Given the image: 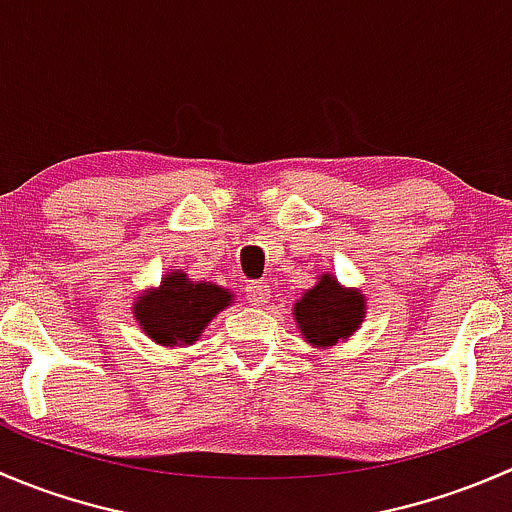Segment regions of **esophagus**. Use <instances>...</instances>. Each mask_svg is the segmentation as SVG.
<instances>
[{"instance_id":"34e87169","label":"esophagus","mask_w":512,"mask_h":512,"mask_svg":"<svg viewBox=\"0 0 512 512\" xmlns=\"http://www.w3.org/2000/svg\"><path fill=\"white\" fill-rule=\"evenodd\" d=\"M245 297H247V302L255 304V307H265L272 297V289L267 282H250L245 289Z\"/></svg>"}]
</instances>
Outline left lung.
Returning <instances> with one entry per match:
<instances>
[{
  "label": "left lung",
  "instance_id": "1",
  "mask_svg": "<svg viewBox=\"0 0 512 512\" xmlns=\"http://www.w3.org/2000/svg\"><path fill=\"white\" fill-rule=\"evenodd\" d=\"M366 299L359 289H347L337 277H317V285L294 302V319L312 347L329 349L349 339L364 322Z\"/></svg>",
  "mask_w": 512,
  "mask_h": 512
}]
</instances>
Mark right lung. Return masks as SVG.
<instances>
[{
	"instance_id": "1",
	"label": "right lung",
	"mask_w": 512,
	"mask_h": 512,
	"mask_svg": "<svg viewBox=\"0 0 512 512\" xmlns=\"http://www.w3.org/2000/svg\"><path fill=\"white\" fill-rule=\"evenodd\" d=\"M232 294L210 282H190L180 270L168 272L158 289H146L133 304L143 332L160 347H188L218 312L230 307Z\"/></svg>"
}]
</instances>
